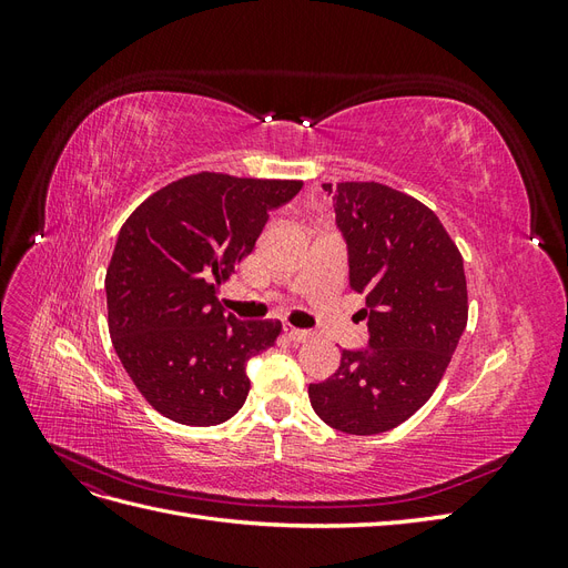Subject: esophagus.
Here are the masks:
<instances>
[{"mask_svg":"<svg viewBox=\"0 0 568 568\" xmlns=\"http://www.w3.org/2000/svg\"><path fill=\"white\" fill-rule=\"evenodd\" d=\"M284 334H286L288 341H294V343H303V341L311 338V332L296 329V326H284Z\"/></svg>","mask_w":568,"mask_h":568,"instance_id":"34e87169","label":"esophagus"}]
</instances>
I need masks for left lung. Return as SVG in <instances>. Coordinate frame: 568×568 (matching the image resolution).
Listing matches in <instances>:
<instances>
[{
    "mask_svg": "<svg viewBox=\"0 0 568 568\" xmlns=\"http://www.w3.org/2000/svg\"><path fill=\"white\" fill-rule=\"evenodd\" d=\"M348 246L351 288L365 294L369 343L341 351L311 384L317 417L353 436L384 434L432 398L467 326L462 255L432 209L379 182L322 184Z\"/></svg>",
    "mask_w": 568,
    "mask_h": 568,
    "instance_id": "obj_1",
    "label": "left lung"
}]
</instances>
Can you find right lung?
Returning a JSON list of instances; mask_svg holds the SVG:
<instances>
[{
	"label": "right lung",
	"mask_w": 568,
	"mask_h": 568,
	"mask_svg": "<svg viewBox=\"0 0 568 568\" xmlns=\"http://www.w3.org/2000/svg\"><path fill=\"white\" fill-rule=\"evenodd\" d=\"M301 186L189 175L151 194L120 227L106 270L109 332L136 390L163 417L215 426L246 403L248 357L274 346L282 322L225 315L217 286L253 251L270 211Z\"/></svg>",
	"instance_id": "obj_1"
}]
</instances>
